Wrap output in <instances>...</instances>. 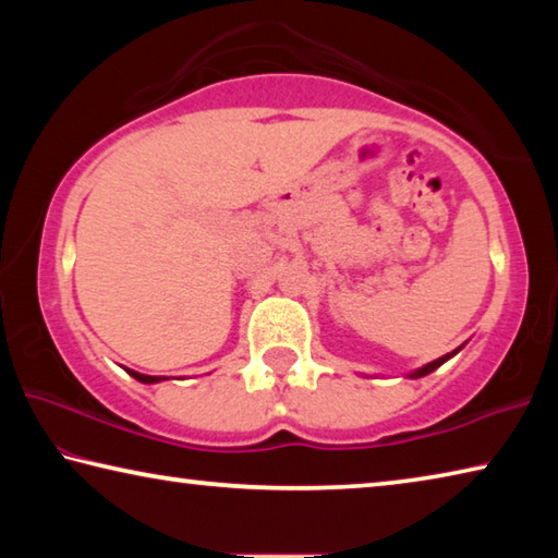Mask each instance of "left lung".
Here are the masks:
<instances>
[{"mask_svg":"<svg viewBox=\"0 0 558 558\" xmlns=\"http://www.w3.org/2000/svg\"><path fill=\"white\" fill-rule=\"evenodd\" d=\"M452 354H458V349H456V352H450V354H446V356L436 359V362H430V364H426V366H421V369H415V372H413V374H409V376H411V379H421V376H426V374H430V372H436L440 364H446Z\"/></svg>","mask_w":558,"mask_h":558,"instance_id":"obj_1","label":"left lung"}]
</instances>
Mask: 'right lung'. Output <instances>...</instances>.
<instances>
[{"label": "right lung", "mask_w": 558, "mask_h": 558, "mask_svg": "<svg viewBox=\"0 0 558 558\" xmlns=\"http://www.w3.org/2000/svg\"><path fill=\"white\" fill-rule=\"evenodd\" d=\"M128 374H130V376H135V379H137V381H143V384H157V381L167 379V376H147V374H137V372H132V369H128Z\"/></svg>", "instance_id": "1"}]
</instances>
